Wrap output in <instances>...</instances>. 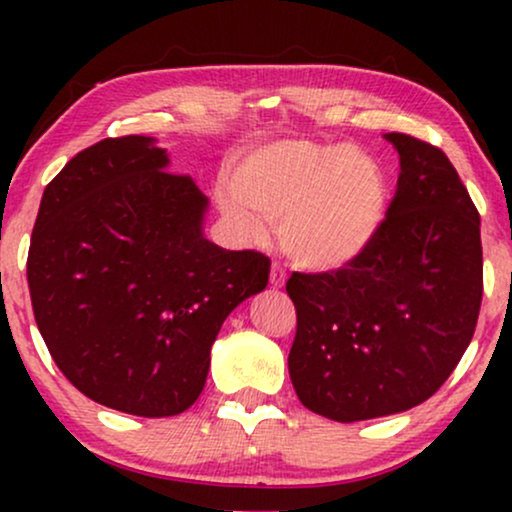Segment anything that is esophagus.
Segmentation results:
<instances>
[{"label":"esophagus","mask_w":512,"mask_h":512,"mask_svg":"<svg viewBox=\"0 0 512 512\" xmlns=\"http://www.w3.org/2000/svg\"><path fill=\"white\" fill-rule=\"evenodd\" d=\"M284 282H286V270L279 263H272V268H270V284L275 286V289H282Z\"/></svg>","instance_id":"34e87169"}]
</instances>
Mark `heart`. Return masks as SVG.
<instances>
[{"label": "heart", "mask_w": 512, "mask_h": 512, "mask_svg": "<svg viewBox=\"0 0 512 512\" xmlns=\"http://www.w3.org/2000/svg\"><path fill=\"white\" fill-rule=\"evenodd\" d=\"M216 202L242 240L282 221V244L303 268L331 272L375 242L389 207L387 174L352 144L279 139L216 184Z\"/></svg>", "instance_id": "heart-1"}]
</instances>
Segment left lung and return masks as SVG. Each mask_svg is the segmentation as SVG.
I'll list each match as a JSON object with an SVG mask.
<instances>
[{"label":"left lung","mask_w":512,"mask_h":512,"mask_svg":"<svg viewBox=\"0 0 512 512\" xmlns=\"http://www.w3.org/2000/svg\"><path fill=\"white\" fill-rule=\"evenodd\" d=\"M396 195L375 242L347 268L291 275L300 403L335 422L424 403L471 345L482 300L480 214L436 146L401 132Z\"/></svg>","instance_id":"1"}]
</instances>
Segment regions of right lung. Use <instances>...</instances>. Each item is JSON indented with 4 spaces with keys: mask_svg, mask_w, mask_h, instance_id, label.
I'll list each match as a JSON object with an SVG mask.
<instances>
[{
    "mask_svg": "<svg viewBox=\"0 0 512 512\" xmlns=\"http://www.w3.org/2000/svg\"><path fill=\"white\" fill-rule=\"evenodd\" d=\"M158 139H102L46 186L27 256L39 333L95 403L172 417L198 401L221 324L270 258L202 233L209 200Z\"/></svg>",
    "mask_w": 512,
    "mask_h": 512,
    "instance_id": "add662e5",
    "label": "right lung"
}]
</instances>
